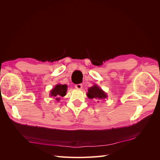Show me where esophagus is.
I'll return each instance as SVG.
<instances>
[{
  "label": "esophagus",
  "instance_id": "1",
  "mask_svg": "<svg viewBox=\"0 0 160 160\" xmlns=\"http://www.w3.org/2000/svg\"><path fill=\"white\" fill-rule=\"evenodd\" d=\"M75 88L77 89H81L82 88H83V85L82 84H77L75 85Z\"/></svg>",
  "mask_w": 160,
  "mask_h": 160
}]
</instances>
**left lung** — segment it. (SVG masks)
<instances>
[{
  "label": "left lung",
  "mask_w": 160,
  "mask_h": 160,
  "mask_svg": "<svg viewBox=\"0 0 160 160\" xmlns=\"http://www.w3.org/2000/svg\"><path fill=\"white\" fill-rule=\"evenodd\" d=\"M87 95L90 99H103L107 98V95L105 92L97 85H94L92 88H89L88 93H87Z\"/></svg>",
  "instance_id": "left-lung-1"
}]
</instances>
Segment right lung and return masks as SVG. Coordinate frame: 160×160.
I'll return each instance as SVG.
<instances>
[{"instance_id": "1", "label": "right lung", "mask_w": 160, "mask_h": 160, "mask_svg": "<svg viewBox=\"0 0 160 160\" xmlns=\"http://www.w3.org/2000/svg\"><path fill=\"white\" fill-rule=\"evenodd\" d=\"M67 87L66 85H57L51 91V96L56 98V100L59 101V98L64 97L67 93Z\"/></svg>"}]
</instances>
